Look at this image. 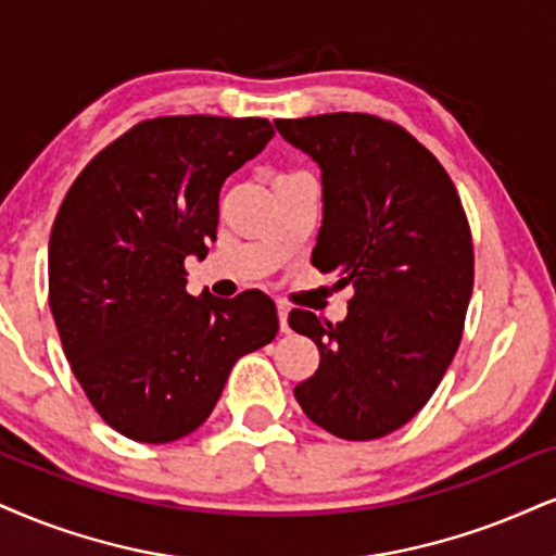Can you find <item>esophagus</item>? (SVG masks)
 Here are the masks:
<instances>
[{"label":"esophagus","instance_id":"esophagus-1","mask_svg":"<svg viewBox=\"0 0 556 556\" xmlns=\"http://www.w3.org/2000/svg\"><path fill=\"white\" fill-rule=\"evenodd\" d=\"M278 321H280V332H289V306L283 301H278Z\"/></svg>","mask_w":556,"mask_h":556}]
</instances>
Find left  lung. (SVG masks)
<instances>
[{"label":"left lung","mask_w":556,"mask_h":556,"mask_svg":"<svg viewBox=\"0 0 556 556\" xmlns=\"http://www.w3.org/2000/svg\"><path fill=\"white\" fill-rule=\"evenodd\" d=\"M276 128L321 167L312 263L353 286L338 325L289 314L319 348V368L293 394L327 433L374 441L420 413L458 351L475 289L467 214L443 164L392 121L325 113Z\"/></svg>","instance_id":"left-lung-1"}]
</instances>
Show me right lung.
I'll return each instance as SVG.
<instances>
[{
  "instance_id": "right-lung-1",
  "label": "right lung",
  "mask_w": 556,
  "mask_h": 556,
  "mask_svg": "<svg viewBox=\"0 0 556 556\" xmlns=\"http://www.w3.org/2000/svg\"><path fill=\"white\" fill-rule=\"evenodd\" d=\"M273 139L267 118L160 115L89 160L48 242V304L89 404L169 443L214 413L231 366L276 338L263 291L190 296L185 257L216 239L218 193Z\"/></svg>"
}]
</instances>
